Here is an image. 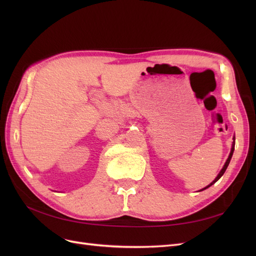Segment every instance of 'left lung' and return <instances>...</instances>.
I'll return each instance as SVG.
<instances>
[{"label": "left lung", "mask_w": 256, "mask_h": 256, "mask_svg": "<svg viewBox=\"0 0 256 256\" xmlns=\"http://www.w3.org/2000/svg\"><path fill=\"white\" fill-rule=\"evenodd\" d=\"M233 144H232V148H230V154H228V158L226 159V164H224V166H223V168H222V170H221V171L219 172V174L218 175H216V177L214 178V180L210 182V184H209L208 186H206V187L205 188H203V189H200V191H203V190H205V189H207V188H209V187H210V186H212L216 182H218L219 180H220V178H221V176L224 174V172H226V168H228V164H230V159H232V156H233V152H234V150H235V136H233Z\"/></svg>", "instance_id": "1"}]
</instances>
